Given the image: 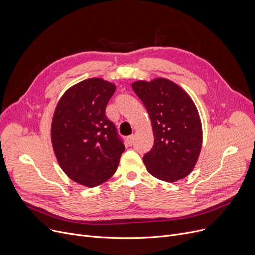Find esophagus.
<instances>
[{
  "label": "esophagus",
  "instance_id": "obj_1",
  "mask_svg": "<svg viewBox=\"0 0 255 255\" xmlns=\"http://www.w3.org/2000/svg\"><path fill=\"white\" fill-rule=\"evenodd\" d=\"M134 138H135V136L134 135H130V136H128L127 138H126V141H127V144L128 145H132L133 144V142H134Z\"/></svg>",
  "mask_w": 255,
  "mask_h": 255
}]
</instances>
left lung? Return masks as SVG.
<instances>
[{"instance_id":"1","label":"left lung","mask_w":255,"mask_h":255,"mask_svg":"<svg viewBox=\"0 0 255 255\" xmlns=\"http://www.w3.org/2000/svg\"><path fill=\"white\" fill-rule=\"evenodd\" d=\"M149 113L154 144L143 163L155 178L184 179L192 171L202 149L203 130L196 106L181 87L165 78L132 85Z\"/></svg>"}]
</instances>
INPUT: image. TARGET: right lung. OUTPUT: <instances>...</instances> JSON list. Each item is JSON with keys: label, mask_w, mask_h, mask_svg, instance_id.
Listing matches in <instances>:
<instances>
[{"label": "right lung", "mask_w": 255, "mask_h": 255, "mask_svg": "<svg viewBox=\"0 0 255 255\" xmlns=\"http://www.w3.org/2000/svg\"><path fill=\"white\" fill-rule=\"evenodd\" d=\"M115 85L89 78L67 91L59 101L51 124V141L58 162L74 182L95 187L117 170L125 151L105 107Z\"/></svg>", "instance_id": "obj_1"}]
</instances>
